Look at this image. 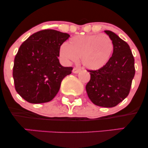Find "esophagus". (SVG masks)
<instances>
[{
    "instance_id": "1",
    "label": "esophagus",
    "mask_w": 148,
    "mask_h": 148,
    "mask_svg": "<svg viewBox=\"0 0 148 148\" xmlns=\"http://www.w3.org/2000/svg\"><path fill=\"white\" fill-rule=\"evenodd\" d=\"M80 71H81V69L77 68V67H74V68L73 69L72 72L74 73V74H78V73H79Z\"/></svg>"
}]
</instances>
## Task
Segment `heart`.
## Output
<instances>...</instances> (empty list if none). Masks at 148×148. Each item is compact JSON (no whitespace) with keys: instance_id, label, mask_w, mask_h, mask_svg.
<instances>
[{"instance_id":"1","label":"heart","mask_w":148,"mask_h":148,"mask_svg":"<svg viewBox=\"0 0 148 148\" xmlns=\"http://www.w3.org/2000/svg\"><path fill=\"white\" fill-rule=\"evenodd\" d=\"M113 51V42L106 35H80L61 46L59 55L65 62H76L81 58L85 67L97 70L108 63Z\"/></svg>"}]
</instances>
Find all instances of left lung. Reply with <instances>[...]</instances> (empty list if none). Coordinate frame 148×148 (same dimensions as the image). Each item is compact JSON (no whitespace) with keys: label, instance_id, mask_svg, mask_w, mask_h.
<instances>
[{"label":"left lung","instance_id":"obj_1","mask_svg":"<svg viewBox=\"0 0 148 148\" xmlns=\"http://www.w3.org/2000/svg\"><path fill=\"white\" fill-rule=\"evenodd\" d=\"M104 32L113 42V54L102 68L88 70L90 80L86 89L93 103L111 108L128 96L135 75V67L133 54L128 44L113 32Z\"/></svg>","mask_w":148,"mask_h":148}]
</instances>
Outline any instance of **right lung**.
I'll use <instances>...</instances> for the list:
<instances>
[{"mask_svg":"<svg viewBox=\"0 0 148 148\" xmlns=\"http://www.w3.org/2000/svg\"><path fill=\"white\" fill-rule=\"evenodd\" d=\"M70 35L56 30H43L23 42L14 58L13 79L16 91L32 103L49 102L60 90L62 79L72 67L59 62L60 46Z\"/></svg>","mask_w":148,"mask_h":148,"instance_id":"add662e5","label":"right lung"}]
</instances>
